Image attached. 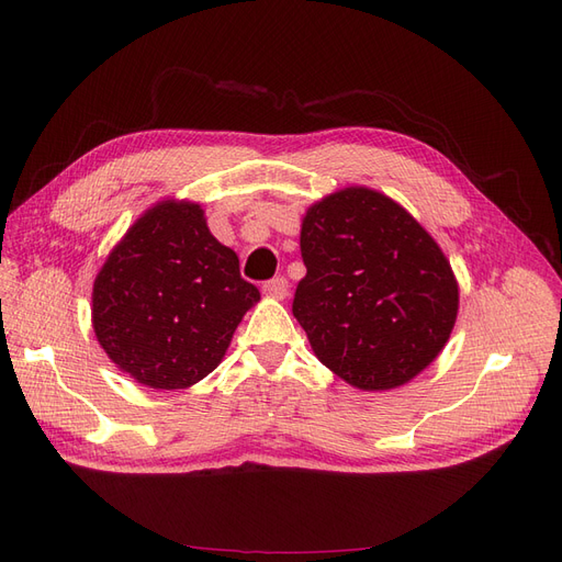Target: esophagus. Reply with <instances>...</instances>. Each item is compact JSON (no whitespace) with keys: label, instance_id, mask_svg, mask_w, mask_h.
<instances>
[{"label":"esophagus","instance_id":"esophagus-1","mask_svg":"<svg viewBox=\"0 0 562 562\" xmlns=\"http://www.w3.org/2000/svg\"><path fill=\"white\" fill-rule=\"evenodd\" d=\"M262 293L269 295V297H277V300H283L288 295V281L283 277H277V279H269L265 285H262Z\"/></svg>","mask_w":562,"mask_h":562}]
</instances>
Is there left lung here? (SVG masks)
<instances>
[{"label": "left lung", "mask_w": 562, "mask_h": 562, "mask_svg": "<svg viewBox=\"0 0 562 562\" xmlns=\"http://www.w3.org/2000/svg\"><path fill=\"white\" fill-rule=\"evenodd\" d=\"M293 314L318 361L366 391L411 382L446 347L459 291L450 262L389 196L347 187L302 220Z\"/></svg>", "instance_id": "8db88e82"}]
</instances>
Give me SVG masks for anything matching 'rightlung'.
<instances>
[{
	"mask_svg": "<svg viewBox=\"0 0 562 562\" xmlns=\"http://www.w3.org/2000/svg\"><path fill=\"white\" fill-rule=\"evenodd\" d=\"M260 291L209 232L199 203L161 201L112 252L93 283L100 347L133 380L184 389L217 368Z\"/></svg>",
	"mask_w": 562,
	"mask_h": 562,
	"instance_id": "1",
	"label": "right lung"
}]
</instances>
